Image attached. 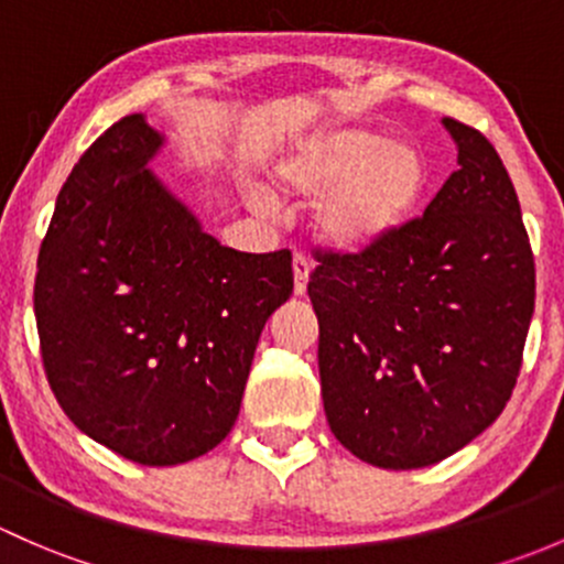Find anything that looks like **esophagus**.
Segmentation results:
<instances>
[{
	"instance_id": "obj_1",
	"label": "esophagus",
	"mask_w": 564,
	"mask_h": 564,
	"mask_svg": "<svg viewBox=\"0 0 564 564\" xmlns=\"http://www.w3.org/2000/svg\"><path fill=\"white\" fill-rule=\"evenodd\" d=\"M312 274V263L304 258V254H295L293 258V293L304 295L306 293V282H310Z\"/></svg>"
}]
</instances>
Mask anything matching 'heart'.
<instances>
[{
    "label": "heart",
    "instance_id": "1",
    "mask_svg": "<svg viewBox=\"0 0 564 564\" xmlns=\"http://www.w3.org/2000/svg\"><path fill=\"white\" fill-rule=\"evenodd\" d=\"M426 178V156L415 143L356 127L304 138L274 165L276 197H317L312 228L334 252H364L391 239L421 203ZM249 200L265 212L276 206L263 187H249Z\"/></svg>",
    "mask_w": 564,
    "mask_h": 564
}]
</instances>
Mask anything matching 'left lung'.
Here are the masks:
<instances>
[{"label": "left lung", "instance_id": "1", "mask_svg": "<svg viewBox=\"0 0 564 564\" xmlns=\"http://www.w3.org/2000/svg\"><path fill=\"white\" fill-rule=\"evenodd\" d=\"M458 167L423 217L361 254H317L323 408L361 462L417 469L497 421L535 312V258L489 141L443 119Z\"/></svg>", "mask_w": 564, "mask_h": 564}]
</instances>
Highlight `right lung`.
<instances>
[{"label":"right lung","mask_w":564,"mask_h":564,"mask_svg":"<svg viewBox=\"0 0 564 564\" xmlns=\"http://www.w3.org/2000/svg\"><path fill=\"white\" fill-rule=\"evenodd\" d=\"M165 138L132 113L69 171L37 258L34 317L56 402L147 467L217 448L265 321L293 293L288 249L236 252L149 167Z\"/></svg>","instance_id":"add662e5"}]
</instances>
